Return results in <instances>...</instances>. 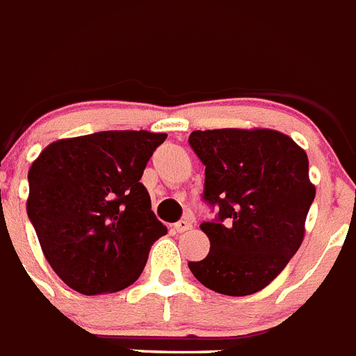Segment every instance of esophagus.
<instances>
[{
  "label": "esophagus",
  "mask_w": 356,
  "mask_h": 356,
  "mask_svg": "<svg viewBox=\"0 0 356 356\" xmlns=\"http://www.w3.org/2000/svg\"><path fill=\"white\" fill-rule=\"evenodd\" d=\"M191 229V222L188 218H182V220L175 222L174 224V231L175 233H184V231Z\"/></svg>",
  "instance_id": "1"
}]
</instances>
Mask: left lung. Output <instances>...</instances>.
Instances as JSON below:
<instances>
[{
	"label": "left lung",
	"instance_id": "8db88e82",
	"mask_svg": "<svg viewBox=\"0 0 356 356\" xmlns=\"http://www.w3.org/2000/svg\"><path fill=\"white\" fill-rule=\"evenodd\" d=\"M188 143L206 166L202 200L216 211L200 224L211 243L208 256L188 267L215 292L251 296L302 242L315 199L307 152L270 129L193 131Z\"/></svg>",
	"mask_w": 356,
	"mask_h": 356
}]
</instances>
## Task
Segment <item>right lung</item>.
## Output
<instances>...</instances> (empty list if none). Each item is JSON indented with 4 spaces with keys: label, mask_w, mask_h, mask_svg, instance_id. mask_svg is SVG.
Segmentation results:
<instances>
[{
    "label": "right lung",
    "mask_w": 356,
    "mask_h": 356,
    "mask_svg": "<svg viewBox=\"0 0 356 356\" xmlns=\"http://www.w3.org/2000/svg\"><path fill=\"white\" fill-rule=\"evenodd\" d=\"M166 134L104 131L48 145L29 172V218L48 264L84 296L118 292L143 272L166 227L140 182Z\"/></svg>",
    "instance_id": "add662e5"
}]
</instances>
